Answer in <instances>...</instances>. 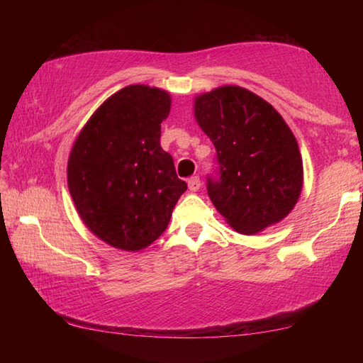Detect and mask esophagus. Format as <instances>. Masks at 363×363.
<instances>
[{"label":"esophagus","instance_id":"34e87169","mask_svg":"<svg viewBox=\"0 0 363 363\" xmlns=\"http://www.w3.org/2000/svg\"><path fill=\"white\" fill-rule=\"evenodd\" d=\"M187 184H189V190H190V192H196V190H199L200 186H201V181H200L199 176H192V177H190V179L187 181Z\"/></svg>","mask_w":363,"mask_h":363}]
</instances>
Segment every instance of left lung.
<instances>
[{
  "label": "left lung",
  "mask_w": 363,
  "mask_h": 363,
  "mask_svg": "<svg viewBox=\"0 0 363 363\" xmlns=\"http://www.w3.org/2000/svg\"><path fill=\"white\" fill-rule=\"evenodd\" d=\"M199 126L216 147L208 195L227 224L253 235L288 216L303 189V158L281 115L240 86L195 97Z\"/></svg>",
  "instance_id": "left-lung-1"
}]
</instances>
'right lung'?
<instances>
[{
    "label": "right lung",
    "mask_w": 363,
    "mask_h": 363,
    "mask_svg": "<svg viewBox=\"0 0 363 363\" xmlns=\"http://www.w3.org/2000/svg\"><path fill=\"white\" fill-rule=\"evenodd\" d=\"M171 96L130 84L110 96L79 131L67 182L86 227L118 250L139 251L162 235L187 184L160 145Z\"/></svg>",
    "instance_id": "1"
}]
</instances>
